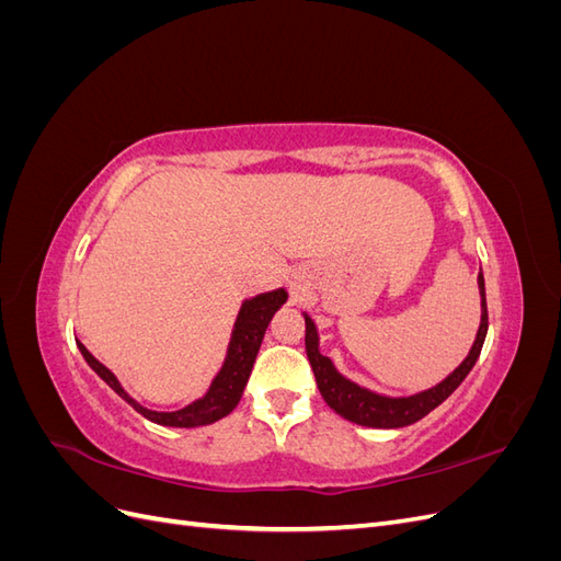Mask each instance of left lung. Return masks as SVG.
Segmentation results:
<instances>
[{
	"label": "left lung",
	"instance_id": "8db88e82",
	"mask_svg": "<svg viewBox=\"0 0 561 561\" xmlns=\"http://www.w3.org/2000/svg\"><path fill=\"white\" fill-rule=\"evenodd\" d=\"M478 283H480V293H482V325L478 330V339H474L468 358L458 365L443 383H437L428 390H423V393H416L410 398L377 396V393H371V390L360 388L358 383L344 379L334 369L332 360L325 358V355L318 351V332H316L313 320L309 316H304V320H307V355H309V363H311V369L316 375L320 396L325 398V402L336 414H342L344 419H348L353 423H360V426H369V428H402V426H410V423H416L428 412H433L437 404H443L454 393V390L461 386V381L468 377L472 365L480 358V351H482L486 328H489V316H486V297H484L482 274L478 276Z\"/></svg>",
	"mask_w": 561,
	"mask_h": 561
}]
</instances>
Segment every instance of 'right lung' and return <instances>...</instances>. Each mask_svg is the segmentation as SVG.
<instances>
[{
  "label": "right lung",
  "instance_id": "1",
  "mask_svg": "<svg viewBox=\"0 0 561 561\" xmlns=\"http://www.w3.org/2000/svg\"><path fill=\"white\" fill-rule=\"evenodd\" d=\"M285 301H287V293L274 290V293L260 295V297H254L243 304L239 320H236V330H233L231 344H229L227 363H225L222 371L217 375V379L213 381L208 396L196 400L194 404L182 407V410H178V412H151V410H147V407L135 402L122 388V383L116 381L112 371L103 363L95 360L91 351L81 342H77V344H79L81 355L87 358V363L91 365L95 375L103 379L110 388H114L116 393L122 396L128 404H133L145 419L159 423V426H175V428L208 426V423L225 419L233 410V407L239 404V400L243 396V388L250 379L254 358H257V353H260L268 322Z\"/></svg>",
  "mask_w": 561,
  "mask_h": 561
}]
</instances>
